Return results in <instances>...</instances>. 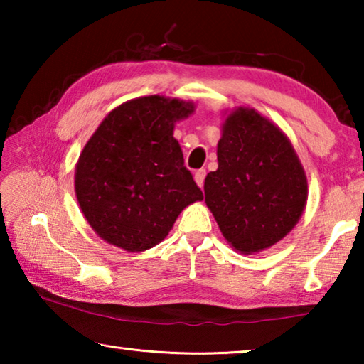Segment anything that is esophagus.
Here are the masks:
<instances>
[{"mask_svg":"<svg viewBox=\"0 0 364 364\" xmlns=\"http://www.w3.org/2000/svg\"><path fill=\"white\" fill-rule=\"evenodd\" d=\"M205 175H207V171H205V168H200V170H197L196 173H194V180H196V183L199 184V186L202 188L204 186V181H205Z\"/></svg>","mask_w":364,"mask_h":364,"instance_id":"obj_1","label":"esophagus"}]
</instances>
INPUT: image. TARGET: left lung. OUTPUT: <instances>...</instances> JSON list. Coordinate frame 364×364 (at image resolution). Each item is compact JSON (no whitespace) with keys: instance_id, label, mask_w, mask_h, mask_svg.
<instances>
[{"instance_id":"left-lung-1","label":"left lung","mask_w":364,"mask_h":364,"mask_svg":"<svg viewBox=\"0 0 364 364\" xmlns=\"http://www.w3.org/2000/svg\"><path fill=\"white\" fill-rule=\"evenodd\" d=\"M218 170L204 183L221 232L244 254L281 241L305 208L308 186L291 141L254 109L239 107L223 125Z\"/></svg>"}]
</instances>
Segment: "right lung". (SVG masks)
I'll list each match as a JSON object with an SVG mask.
<instances>
[{"mask_svg": "<svg viewBox=\"0 0 364 364\" xmlns=\"http://www.w3.org/2000/svg\"><path fill=\"white\" fill-rule=\"evenodd\" d=\"M193 104L146 96L114 109L86 143L75 170V193L91 228L128 252L154 247L202 191L184 167L175 122Z\"/></svg>", "mask_w": 364, "mask_h": 364, "instance_id": "1", "label": "right lung"}]
</instances>
